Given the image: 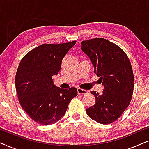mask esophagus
<instances>
[{
    "mask_svg": "<svg viewBox=\"0 0 149 149\" xmlns=\"http://www.w3.org/2000/svg\"><path fill=\"white\" fill-rule=\"evenodd\" d=\"M77 93H78L79 95H80V94H87V91L85 90V89H81V88H78V89H77Z\"/></svg>",
    "mask_w": 149,
    "mask_h": 149,
    "instance_id": "1",
    "label": "esophagus"
}]
</instances>
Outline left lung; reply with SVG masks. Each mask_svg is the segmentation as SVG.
<instances>
[{
	"label": "left lung",
	"mask_w": 149,
	"mask_h": 149,
	"mask_svg": "<svg viewBox=\"0 0 149 149\" xmlns=\"http://www.w3.org/2000/svg\"><path fill=\"white\" fill-rule=\"evenodd\" d=\"M81 48L104 85L102 94L91 91L95 103L87 109V115L97 123H113L128 107L133 94L134 79L129 58L119 46L102 38L82 41Z\"/></svg>",
	"instance_id": "1"
}]
</instances>
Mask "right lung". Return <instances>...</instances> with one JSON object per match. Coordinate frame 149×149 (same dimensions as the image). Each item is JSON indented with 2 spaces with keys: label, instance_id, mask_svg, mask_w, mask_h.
<instances>
[{
  "label": "right lung",
  "instance_id": "obj_1",
  "mask_svg": "<svg viewBox=\"0 0 149 149\" xmlns=\"http://www.w3.org/2000/svg\"><path fill=\"white\" fill-rule=\"evenodd\" d=\"M76 40L62 44H42L22 58L15 76V87L22 109L30 118L44 125L64 117L77 89H61L54 85L62 61Z\"/></svg>",
  "mask_w": 149,
  "mask_h": 149
}]
</instances>
